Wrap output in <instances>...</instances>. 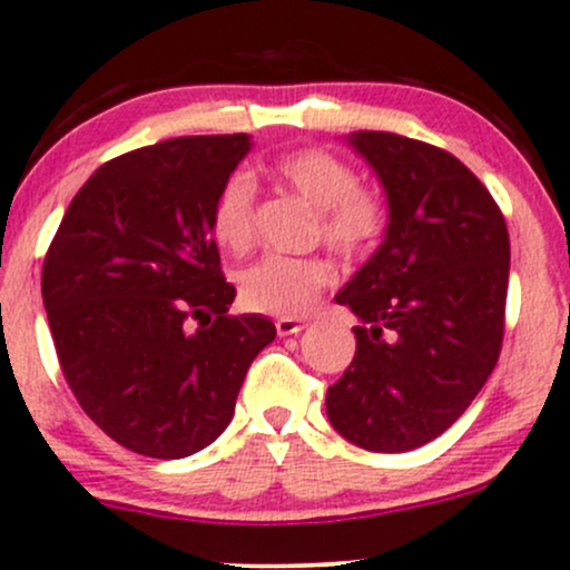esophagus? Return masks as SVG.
Returning <instances> with one entry per match:
<instances>
[{
    "label": "esophagus",
    "mask_w": 570,
    "mask_h": 570,
    "mask_svg": "<svg viewBox=\"0 0 570 570\" xmlns=\"http://www.w3.org/2000/svg\"><path fill=\"white\" fill-rule=\"evenodd\" d=\"M305 327V320H295V316H281L278 322H275V331L278 335H297Z\"/></svg>",
    "instance_id": "esophagus-1"
}]
</instances>
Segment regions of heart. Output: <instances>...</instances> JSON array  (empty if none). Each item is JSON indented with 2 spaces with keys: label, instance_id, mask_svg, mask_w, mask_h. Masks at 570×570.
<instances>
[{
  "label": "heart",
  "instance_id": "obj_1",
  "mask_svg": "<svg viewBox=\"0 0 570 570\" xmlns=\"http://www.w3.org/2000/svg\"><path fill=\"white\" fill-rule=\"evenodd\" d=\"M275 179L316 207V235L346 259L371 254L387 232V205L374 188L357 183L355 169L320 147H301L269 166ZM256 183L245 171L224 179L209 209V232L220 248L245 254L254 245ZM335 278L325 256H265L237 275L245 308L295 316L314 305Z\"/></svg>",
  "mask_w": 570,
  "mask_h": 570
}]
</instances>
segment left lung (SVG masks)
<instances>
[{
    "instance_id": "left-lung-1",
    "label": "left lung",
    "mask_w": 570,
    "mask_h": 570,
    "mask_svg": "<svg viewBox=\"0 0 570 570\" xmlns=\"http://www.w3.org/2000/svg\"><path fill=\"white\" fill-rule=\"evenodd\" d=\"M350 141L385 185L391 224L335 295L363 325L325 406L357 448L404 453L451 429L494 371L511 239L487 185L451 153L385 130Z\"/></svg>"
}]
</instances>
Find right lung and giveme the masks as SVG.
<instances>
[{
	"mask_svg": "<svg viewBox=\"0 0 570 570\" xmlns=\"http://www.w3.org/2000/svg\"><path fill=\"white\" fill-rule=\"evenodd\" d=\"M250 149L245 134L179 136L100 166L43 262V305L65 382L114 442L183 459L229 426L250 363L275 338L229 314L209 209Z\"/></svg>",
	"mask_w": 570,
	"mask_h": 570,
	"instance_id": "1",
	"label": "right lung"
}]
</instances>
